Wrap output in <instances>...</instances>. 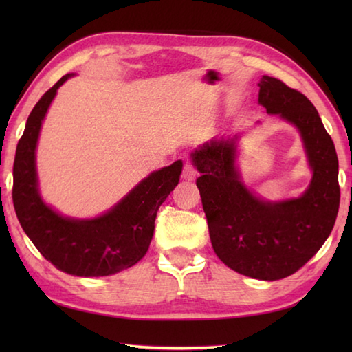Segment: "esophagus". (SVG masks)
<instances>
[{"mask_svg": "<svg viewBox=\"0 0 352 352\" xmlns=\"http://www.w3.org/2000/svg\"><path fill=\"white\" fill-rule=\"evenodd\" d=\"M182 178L184 182H193L197 178V169L193 168L192 163H186L183 166V174Z\"/></svg>", "mask_w": 352, "mask_h": 352, "instance_id": "obj_1", "label": "esophagus"}]
</instances>
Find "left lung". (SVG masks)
I'll return each mask as SVG.
<instances>
[{"label":"left lung","instance_id":"left-lung-1","mask_svg":"<svg viewBox=\"0 0 352 352\" xmlns=\"http://www.w3.org/2000/svg\"><path fill=\"white\" fill-rule=\"evenodd\" d=\"M258 102L300 130L313 169L301 198L265 203L239 182L236 139L212 140L192 154L212 246L233 271L257 280H281L315 256L330 236L340 204L339 160L331 136L307 96L263 76Z\"/></svg>","mask_w":352,"mask_h":352}]
</instances>
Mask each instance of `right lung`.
Returning a JSON list of instances; mask_svg holds the SVG:
<instances>
[{
    "label": "right lung",
    "instance_id": "right-lung-1",
    "mask_svg": "<svg viewBox=\"0 0 352 352\" xmlns=\"http://www.w3.org/2000/svg\"><path fill=\"white\" fill-rule=\"evenodd\" d=\"M66 74L43 94L30 113L13 163L12 198L22 230L42 256L58 271L77 276H106L131 267L145 256L154 234L159 207L174 190L182 160L153 172L121 203L91 221L62 218L37 192L34 149L41 125Z\"/></svg>",
    "mask_w": 352,
    "mask_h": 352
}]
</instances>
